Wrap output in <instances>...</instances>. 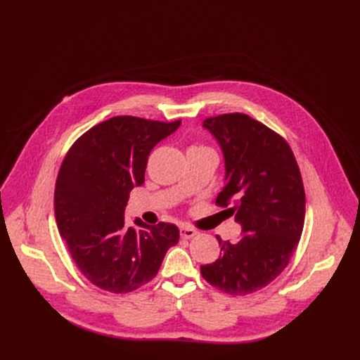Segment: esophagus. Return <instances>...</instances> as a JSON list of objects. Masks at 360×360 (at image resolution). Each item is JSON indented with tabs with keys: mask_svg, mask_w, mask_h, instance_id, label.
Instances as JSON below:
<instances>
[{
	"mask_svg": "<svg viewBox=\"0 0 360 360\" xmlns=\"http://www.w3.org/2000/svg\"><path fill=\"white\" fill-rule=\"evenodd\" d=\"M179 233H181L182 239H191L197 235V231L193 229V228H188V226H181Z\"/></svg>",
	"mask_w": 360,
	"mask_h": 360,
	"instance_id": "esophagus-1",
	"label": "esophagus"
}]
</instances>
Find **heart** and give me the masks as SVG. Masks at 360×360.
Returning <instances> with one entry per match:
<instances>
[{
	"mask_svg": "<svg viewBox=\"0 0 360 360\" xmlns=\"http://www.w3.org/2000/svg\"><path fill=\"white\" fill-rule=\"evenodd\" d=\"M201 146H195V147H191V148H200Z\"/></svg>",
	"mask_w": 360,
	"mask_h": 360,
	"instance_id": "b5f03b06",
	"label": "heart"
}]
</instances>
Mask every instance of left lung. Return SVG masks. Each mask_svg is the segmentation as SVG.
<instances>
[{
    "instance_id": "obj_1",
    "label": "left lung",
    "mask_w": 360,
    "mask_h": 360,
    "mask_svg": "<svg viewBox=\"0 0 360 360\" xmlns=\"http://www.w3.org/2000/svg\"><path fill=\"white\" fill-rule=\"evenodd\" d=\"M202 127L219 141L226 166L216 204L242 226L235 243L216 236L221 257L201 266L219 290L243 296L266 288L296 251L305 221V190L288 141L245 113L207 118Z\"/></svg>"
}]
</instances>
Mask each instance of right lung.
Returning a JSON list of instances; mask_svg holds the SVG:
<instances>
[{"label":"right lung","mask_w":360,"mask_h":360,"mask_svg":"<svg viewBox=\"0 0 360 360\" xmlns=\"http://www.w3.org/2000/svg\"><path fill=\"white\" fill-rule=\"evenodd\" d=\"M179 124L113 117L67 151L55 184L56 224L75 266L102 290L128 293L146 285L179 240L172 223L129 224L124 217L131 190L144 182L150 151Z\"/></svg>","instance_id":"obj_1"}]
</instances>
